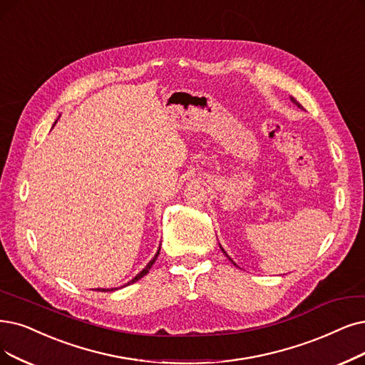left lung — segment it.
<instances>
[{"label":"left lung","mask_w":365,"mask_h":365,"mask_svg":"<svg viewBox=\"0 0 365 365\" xmlns=\"http://www.w3.org/2000/svg\"><path fill=\"white\" fill-rule=\"evenodd\" d=\"M290 100H292V101H294V103H295V105H297V106H298V108H302V106H301V105H299V103H298V101H297V100H295V98H294V97H290ZM222 250H223V249H222ZM223 252H225V250H223ZM225 255H226V252H225ZM226 256H227V255H226ZM227 257H229V256H227ZM229 260H230V262H232V264H233V265H237V264H235V262H233V260H232V259H230V257H229Z\"/></svg>","instance_id":"obj_1"}]
</instances>
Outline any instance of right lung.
<instances>
[{
    "mask_svg": "<svg viewBox=\"0 0 365 365\" xmlns=\"http://www.w3.org/2000/svg\"><path fill=\"white\" fill-rule=\"evenodd\" d=\"M160 255V249L157 250V253H155V256H154V259L150 262V264L147 265V267H145L136 277H135V279L133 280H130L127 284H132V283H135V282H138V280H140L142 279V277L143 275H147L148 274V271L151 269V267H153V264H154V262H155V259H157V256ZM96 290H100V292H110V290H115V289H96Z\"/></svg>",
    "mask_w": 365,
    "mask_h": 365,
    "instance_id": "obj_1",
    "label": "right lung"
}]
</instances>
